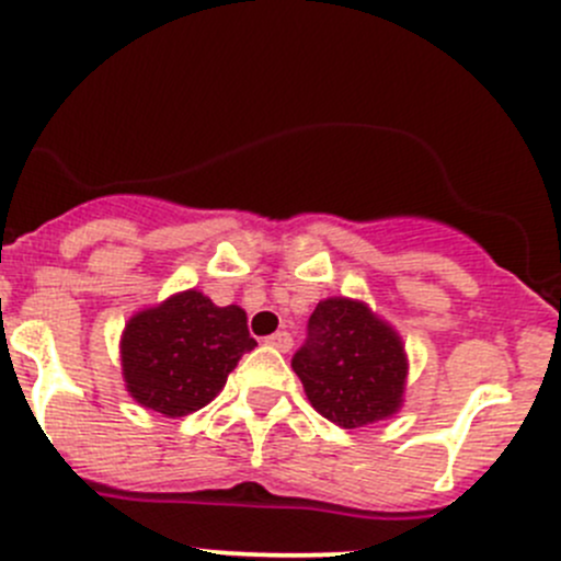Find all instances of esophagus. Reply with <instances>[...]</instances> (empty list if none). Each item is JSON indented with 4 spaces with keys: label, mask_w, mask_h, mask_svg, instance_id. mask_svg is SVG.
Masks as SVG:
<instances>
[{
    "label": "esophagus",
    "mask_w": 561,
    "mask_h": 561,
    "mask_svg": "<svg viewBox=\"0 0 561 561\" xmlns=\"http://www.w3.org/2000/svg\"><path fill=\"white\" fill-rule=\"evenodd\" d=\"M265 344H271V347L279 350V353H287V350L293 347V336L287 331H276L265 339Z\"/></svg>",
    "instance_id": "obj_1"
}]
</instances>
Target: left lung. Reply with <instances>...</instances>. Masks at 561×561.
<instances>
[{
    "label": "left lung",
    "instance_id": "left-lung-1",
    "mask_svg": "<svg viewBox=\"0 0 561 561\" xmlns=\"http://www.w3.org/2000/svg\"><path fill=\"white\" fill-rule=\"evenodd\" d=\"M293 371L314 410L342 428L386 421L404 401L401 336L353 298L317 304L307 344L293 355Z\"/></svg>",
    "mask_w": 561,
    "mask_h": 561
}]
</instances>
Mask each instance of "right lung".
Segmentation results:
<instances>
[{"mask_svg":"<svg viewBox=\"0 0 561 561\" xmlns=\"http://www.w3.org/2000/svg\"><path fill=\"white\" fill-rule=\"evenodd\" d=\"M257 347L241 307H217L197 290L129 317L122 333V375L146 410L184 417L206 407L241 355Z\"/></svg>","mask_w":561,"mask_h":561,"instance_id":"1","label":"right lung"}]
</instances>
